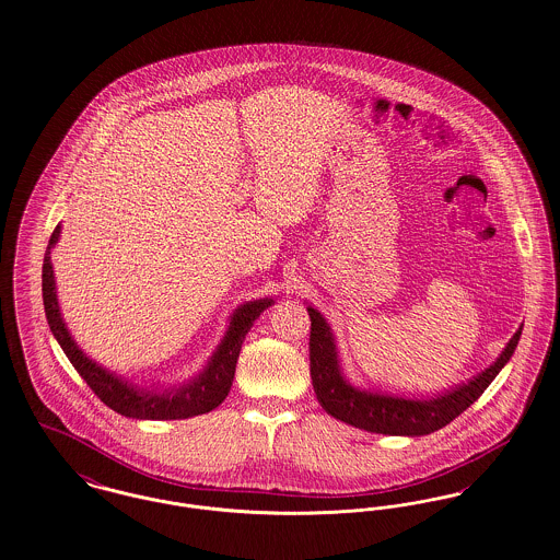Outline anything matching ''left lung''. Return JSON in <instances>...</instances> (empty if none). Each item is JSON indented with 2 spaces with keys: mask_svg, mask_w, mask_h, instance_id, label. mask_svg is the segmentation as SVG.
Returning a JSON list of instances; mask_svg holds the SVG:
<instances>
[{
  "mask_svg": "<svg viewBox=\"0 0 560 560\" xmlns=\"http://www.w3.org/2000/svg\"><path fill=\"white\" fill-rule=\"evenodd\" d=\"M312 318L310 332V375L316 398L324 411L353 428L387 436H425L451 423L474 405L480 394L500 375L518 346L523 326L512 335L495 362L485 371L436 394H387L375 387L353 385L343 369L337 339L323 314L307 305Z\"/></svg>",
  "mask_w": 560,
  "mask_h": 560,
  "instance_id": "8db88e82",
  "label": "left lung"
}]
</instances>
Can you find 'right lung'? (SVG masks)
<instances>
[{
  "instance_id": "1",
  "label": "right lung",
  "mask_w": 560,
  "mask_h": 560,
  "mask_svg": "<svg viewBox=\"0 0 560 560\" xmlns=\"http://www.w3.org/2000/svg\"><path fill=\"white\" fill-rule=\"evenodd\" d=\"M60 223L55 228L42 267V294H44V310L46 320L55 339L59 341L62 352L71 360L75 371L82 380L89 383L90 389L114 411L130 417V419H151V421H168V419H187L196 415L217 409L230 394L234 373H236L237 355L242 350V341L246 339L250 326L273 305L271 296L244 301L237 305L234 314L230 316L228 330L217 346V350L208 358L205 369L187 382L175 385H139L116 371L105 369L96 360H92L84 352L75 339L71 337L67 324L60 314L59 296H57V280L50 250L59 242Z\"/></svg>"
}]
</instances>
